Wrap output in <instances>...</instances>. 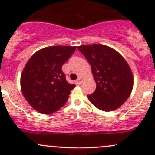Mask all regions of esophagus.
<instances>
[{
  "mask_svg": "<svg viewBox=\"0 0 155 155\" xmlns=\"http://www.w3.org/2000/svg\"><path fill=\"white\" fill-rule=\"evenodd\" d=\"M82 82H83V80H82V78H80V77H79L77 80H76V83H77L78 85H81V84L82 83Z\"/></svg>",
  "mask_w": 155,
  "mask_h": 155,
  "instance_id": "1",
  "label": "esophagus"
}]
</instances>
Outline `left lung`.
I'll return each mask as SVG.
<instances>
[{"mask_svg":"<svg viewBox=\"0 0 155 155\" xmlns=\"http://www.w3.org/2000/svg\"><path fill=\"white\" fill-rule=\"evenodd\" d=\"M77 48L90 64L97 84L94 92L87 95L90 102L104 112L122 106L134 87V76L125 59L105 45H82Z\"/></svg>","mask_w":155,"mask_h":155,"instance_id":"1","label":"left lung"}]
</instances>
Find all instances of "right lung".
<instances>
[{"mask_svg":"<svg viewBox=\"0 0 155 155\" xmlns=\"http://www.w3.org/2000/svg\"><path fill=\"white\" fill-rule=\"evenodd\" d=\"M76 46H48L36 51L23 69L21 89L33 109L42 114H51L66 104L76 85L68 83L62 65Z\"/></svg>","mask_w":155,"mask_h":155,"instance_id":"1","label":"right lung"}]
</instances>
